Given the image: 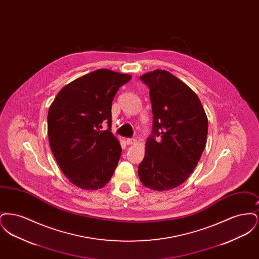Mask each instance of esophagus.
<instances>
[{
  "instance_id": "1",
  "label": "esophagus",
  "mask_w": 259,
  "mask_h": 259,
  "mask_svg": "<svg viewBox=\"0 0 259 259\" xmlns=\"http://www.w3.org/2000/svg\"><path fill=\"white\" fill-rule=\"evenodd\" d=\"M125 143L127 144V145H134V144H136V140L135 139H127L126 141H125Z\"/></svg>"
}]
</instances>
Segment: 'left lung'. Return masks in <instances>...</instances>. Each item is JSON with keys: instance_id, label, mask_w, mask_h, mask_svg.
<instances>
[{"instance_id": "obj_1", "label": "left lung", "mask_w": 259, "mask_h": 259, "mask_svg": "<svg viewBox=\"0 0 259 259\" xmlns=\"http://www.w3.org/2000/svg\"><path fill=\"white\" fill-rule=\"evenodd\" d=\"M140 78L149 88L153 121L139 178L152 190H170L197 166L207 143L208 117L196 93L171 73L158 69Z\"/></svg>"}]
</instances>
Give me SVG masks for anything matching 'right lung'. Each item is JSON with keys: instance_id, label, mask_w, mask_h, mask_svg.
<instances>
[{"instance_id": "add662e5", "label": "right lung", "mask_w": 259, "mask_h": 259, "mask_svg": "<svg viewBox=\"0 0 259 259\" xmlns=\"http://www.w3.org/2000/svg\"><path fill=\"white\" fill-rule=\"evenodd\" d=\"M131 75L99 69L68 83L58 92L48 113L51 151L70 183L97 190L111 179L121 155L111 132V103ZM107 120L109 128L101 132Z\"/></svg>"}]
</instances>
